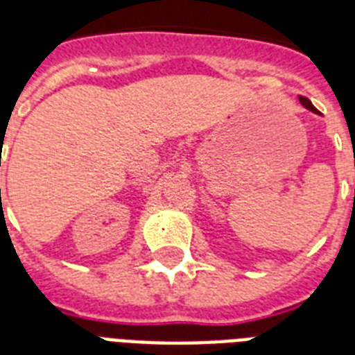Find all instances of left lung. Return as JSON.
I'll return each mask as SVG.
<instances>
[{"instance_id": "8db88e82", "label": "left lung", "mask_w": 355, "mask_h": 355, "mask_svg": "<svg viewBox=\"0 0 355 355\" xmlns=\"http://www.w3.org/2000/svg\"><path fill=\"white\" fill-rule=\"evenodd\" d=\"M298 101H300V105H302L304 108H308V110H311V112H317V108L311 105V101H309L308 97H302V96H298Z\"/></svg>"}]
</instances>
